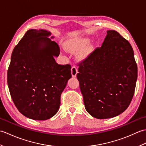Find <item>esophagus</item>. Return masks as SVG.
<instances>
[{
	"label": "esophagus",
	"mask_w": 146,
	"mask_h": 146,
	"mask_svg": "<svg viewBox=\"0 0 146 146\" xmlns=\"http://www.w3.org/2000/svg\"><path fill=\"white\" fill-rule=\"evenodd\" d=\"M77 73H78V70L75 66H73L71 67V75L73 77H76Z\"/></svg>",
	"instance_id": "obj_1"
}]
</instances>
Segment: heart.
<instances>
[{
  "label": "heart",
  "instance_id": "b5f03b06",
  "mask_svg": "<svg viewBox=\"0 0 146 146\" xmlns=\"http://www.w3.org/2000/svg\"><path fill=\"white\" fill-rule=\"evenodd\" d=\"M88 39L85 38L76 39L68 41L66 44V48L68 50L72 52H75L80 51L87 45Z\"/></svg>",
  "mask_w": 146,
  "mask_h": 146
}]
</instances>
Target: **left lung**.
I'll return each mask as SVG.
<instances>
[{"mask_svg":"<svg viewBox=\"0 0 146 146\" xmlns=\"http://www.w3.org/2000/svg\"><path fill=\"white\" fill-rule=\"evenodd\" d=\"M77 66L83 102L92 116L108 119L127 108L137 78L134 51L127 40L115 31H108L101 47Z\"/></svg>","mask_w":146,"mask_h":146,"instance_id":"left-lung-1","label":"left lung"}]
</instances>
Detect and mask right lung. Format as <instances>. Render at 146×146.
<instances>
[{
  "label": "right lung",
  "instance_id": "1",
  "mask_svg": "<svg viewBox=\"0 0 146 146\" xmlns=\"http://www.w3.org/2000/svg\"><path fill=\"white\" fill-rule=\"evenodd\" d=\"M50 32L29 29L15 46L7 71L11 98L26 117L45 120L54 116L61 94L71 77V65L58 64V44L47 36Z\"/></svg>",
  "mask_w": 146,
  "mask_h": 146
}]
</instances>
